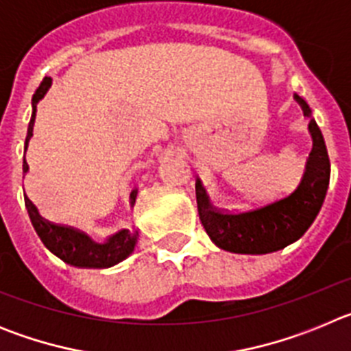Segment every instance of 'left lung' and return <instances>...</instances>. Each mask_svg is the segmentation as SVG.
<instances>
[{"instance_id": "1", "label": "left lung", "mask_w": 351, "mask_h": 351, "mask_svg": "<svg viewBox=\"0 0 351 351\" xmlns=\"http://www.w3.org/2000/svg\"><path fill=\"white\" fill-rule=\"evenodd\" d=\"M295 100L300 104L304 114L311 117V108L306 100L299 95H295ZM309 132L313 149L306 163V172L297 190L288 197L253 209L225 213L210 206L202 182L197 179L195 191L198 216L216 246L230 253L265 255L283 250L302 237L315 221L316 214L320 213L330 179V161L324 135L313 117L309 119Z\"/></svg>"}]
</instances>
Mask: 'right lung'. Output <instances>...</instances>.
<instances>
[{
  "label": "right lung",
  "mask_w": 351,
  "mask_h": 351,
  "mask_svg": "<svg viewBox=\"0 0 351 351\" xmlns=\"http://www.w3.org/2000/svg\"><path fill=\"white\" fill-rule=\"evenodd\" d=\"M52 79L51 77H45L42 80V84L38 86V89L33 95V114H31L29 126H27V137L24 147L27 149V142L33 137V125H35V116H36V104L42 100L45 93L51 88ZM24 172H27V165L24 163ZM135 198H137V190H132L130 193V204L135 206ZM26 209L29 214L31 225L35 228L36 235L40 237V241L43 243V246L51 251L52 255H56L58 258L63 260L68 265H73V267H89V269H105L112 267L116 263L123 262L125 258H128L132 255V251L135 250V244H137L138 232H130L128 228H123V230L116 232L114 235L105 241V243H96L93 241L89 235H86L84 232L77 230L73 226H64V225H56V223L47 221L43 219L38 214L33 204L26 198Z\"/></svg>",
  "instance_id": "right-lung-1"
}]
</instances>
